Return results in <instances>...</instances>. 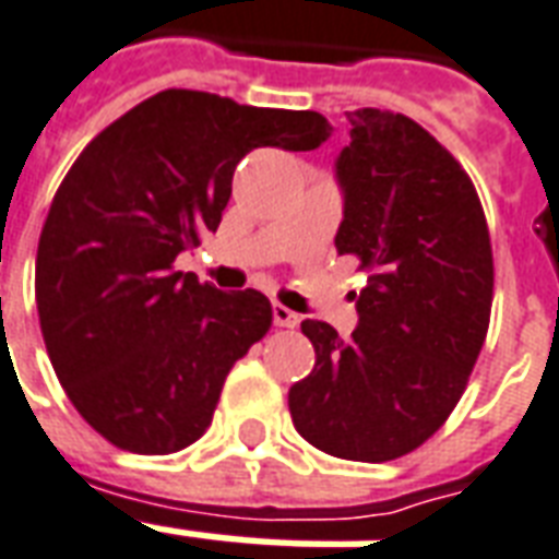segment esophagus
Listing matches in <instances>:
<instances>
[{"instance_id": "1", "label": "esophagus", "mask_w": 559, "mask_h": 559, "mask_svg": "<svg viewBox=\"0 0 559 559\" xmlns=\"http://www.w3.org/2000/svg\"><path fill=\"white\" fill-rule=\"evenodd\" d=\"M298 319L301 317H298L296 310H289L287 305H278V301L272 305V322H275L278 328H296Z\"/></svg>"}]
</instances>
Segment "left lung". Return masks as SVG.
I'll return each mask as SVG.
<instances>
[{
  "label": "left lung",
  "instance_id": "obj_1",
  "mask_svg": "<svg viewBox=\"0 0 559 559\" xmlns=\"http://www.w3.org/2000/svg\"><path fill=\"white\" fill-rule=\"evenodd\" d=\"M336 157V254L369 272L357 328L305 319L313 372L289 386L296 431L325 454L383 463L440 431L487 340L492 246L472 178L411 117L348 110Z\"/></svg>",
  "mask_w": 559,
  "mask_h": 559
}]
</instances>
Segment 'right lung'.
Masks as SVG:
<instances>
[{"instance_id":"1","label":"right lung","mask_w":559,"mask_h":559,"mask_svg":"<svg viewBox=\"0 0 559 559\" xmlns=\"http://www.w3.org/2000/svg\"><path fill=\"white\" fill-rule=\"evenodd\" d=\"M328 138L317 110L164 91L84 146L43 225L34 296L58 381L110 445L173 454L207 431L231 366L270 331L272 305L173 263L219 228L251 148L310 152Z\"/></svg>"}]
</instances>
